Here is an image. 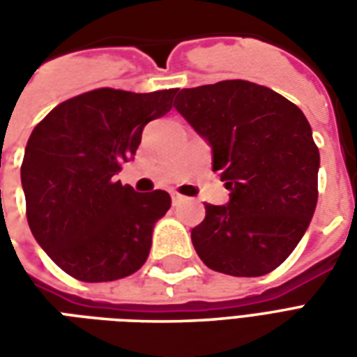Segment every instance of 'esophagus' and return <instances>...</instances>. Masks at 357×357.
Returning a JSON list of instances; mask_svg holds the SVG:
<instances>
[{
	"mask_svg": "<svg viewBox=\"0 0 357 357\" xmlns=\"http://www.w3.org/2000/svg\"><path fill=\"white\" fill-rule=\"evenodd\" d=\"M172 201L174 202H179V201H183V197L179 193H172Z\"/></svg>",
	"mask_w": 357,
	"mask_h": 357,
	"instance_id": "34e87169",
	"label": "esophagus"
}]
</instances>
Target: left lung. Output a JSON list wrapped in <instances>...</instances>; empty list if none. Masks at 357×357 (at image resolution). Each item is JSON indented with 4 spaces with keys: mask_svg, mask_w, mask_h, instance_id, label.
<instances>
[{
    "mask_svg": "<svg viewBox=\"0 0 357 357\" xmlns=\"http://www.w3.org/2000/svg\"><path fill=\"white\" fill-rule=\"evenodd\" d=\"M174 107L208 139L212 168L231 191L225 206L206 204L204 220L191 229L199 258L235 277L279 268L317 204L319 149L304 112L247 80L181 89Z\"/></svg>",
    "mask_w": 357,
    "mask_h": 357,
    "instance_id": "obj_1",
    "label": "left lung"
}]
</instances>
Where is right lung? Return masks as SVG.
<instances>
[{
  "mask_svg": "<svg viewBox=\"0 0 357 357\" xmlns=\"http://www.w3.org/2000/svg\"><path fill=\"white\" fill-rule=\"evenodd\" d=\"M176 93L91 89L57 105L34 128L20 166L28 225L74 279L114 281L147 260L170 195L135 193L114 174L135 155L145 124L172 109Z\"/></svg>",
  "mask_w": 357,
  "mask_h": 357,
  "instance_id": "right-lung-1",
  "label": "right lung"
}]
</instances>
